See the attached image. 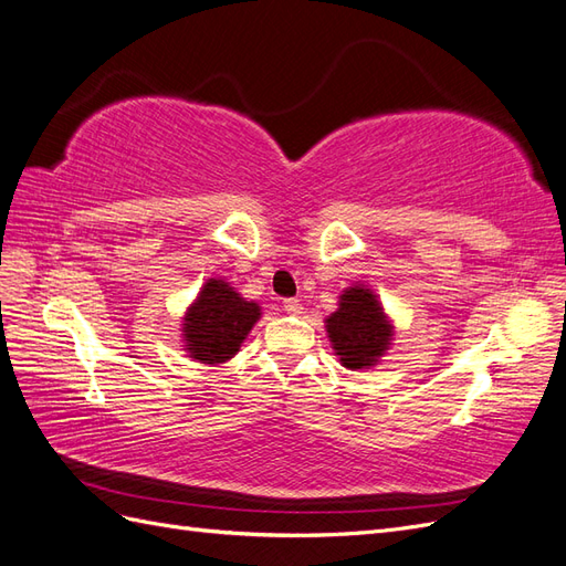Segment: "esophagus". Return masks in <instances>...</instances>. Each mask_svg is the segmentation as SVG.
I'll use <instances>...</instances> for the list:
<instances>
[{
	"label": "esophagus",
	"mask_w": 566,
	"mask_h": 566,
	"mask_svg": "<svg viewBox=\"0 0 566 566\" xmlns=\"http://www.w3.org/2000/svg\"><path fill=\"white\" fill-rule=\"evenodd\" d=\"M283 310H285L287 314L297 316V314H302V302H300L297 297H287V300H283Z\"/></svg>",
	"instance_id": "esophagus-1"
}]
</instances>
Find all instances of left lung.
<instances>
[{
  "label": "left lung",
  "instance_id": "1",
  "mask_svg": "<svg viewBox=\"0 0 566 566\" xmlns=\"http://www.w3.org/2000/svg\"><path fill=\"white\" fill-rule=\"evenodd\" d=\"M333 349L342 366L368 368L389 345L391 325L387 323L382 306L366 287H349L339 297V310L325 321Z\"/></svg>",
  "mask_w": 566,
  "mask_h": 566
}]
</instances>
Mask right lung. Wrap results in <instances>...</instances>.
I'll return each instance as SVG.
<instances>
[{"mask_svg":"<svg viewBox=\"0 0 566 566\" xmlns=\"http://www.w3.org/2000/svg\"><path fill=\"white\" fill-rule=\"evenodd\" d=\"M260 318V306L243 300L235 290L210 279L184 318L186 349L196 361L221 364L231 358Z\"/></svg>","mask_w":566,"mask_h":566,"instance_id":"add662e5","label":"right lung"}]
</instances>
